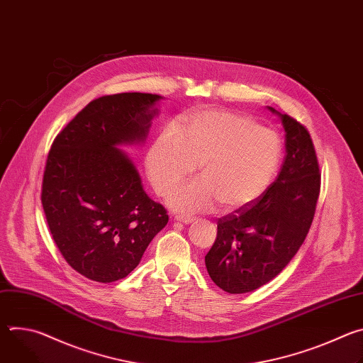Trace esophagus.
I'll use <instances>...</instances> for the list:
<instances>
[{
  "mask_svg": "<svg viewBox=\"0 0 363 363\" xmlns=\"http://www.w3.org/2000/svg\"><path fill=\"white\" fill-rule=\"evenodd\" d=\"M175 220L179 221V223H182V224H189V223H192L195 218H194V217H189V216H182V214H179V216H175Z\"/></svg>",
  "mask_w": 363,
  "mask_h": 363,
  "instance_id": "1",
  "label": "esophagus"
}]
</instances>
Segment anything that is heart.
Returning a JSON list of instances; mask_svg holds the SVG:
<instances>
[{"instance_id":"1","label":"heart","mask_w":363,"mask_h":363,"mask_svg":"<svg viewBox=\"0 0 363 363\" xmlns=\"http://www.w3.org/2000/svg\"><path fill=\"white\" fill-rule=\"evenodd\" d=\"M281 157L279 136L251 118L202 109L186 113L177 132H164L147 152L146 171L160 195H168L199 167L200 178L169 195L171 208L202 213L216 203L241 208L272 184Z\"/></svg>"}]
</instances>
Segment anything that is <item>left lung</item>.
I'll return each instance as SVG.
<instances>
[{"mask_svg": "<svg viewBox=\"0 0 363 363\" xmlns=\"http://www.w3.org/2000/svg\"><path fill=\"white\" fill-rule=\"evenodd\" d=\"M279 115L286 158L276 181L250 203L221 217L205 266L227 293L252 291L273 280L296 255L312 225L320 192L316 150L307 129Z\"/></svg>", "mask_w": 363, "mask_h": 363, "instance_id": "left-lung-1", "label": "left lung"}]
</instances>
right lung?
Returning a JSON list of instances; mask_svg holds the SVG:
<instances>
[{"instance_id":"add662e5","label":"right lung","mask_w":363,"mask_h":363,"mask_svg":"<svg viewBox=\"0 0 363 363\" xmlns=\"http://www.w3.org/2000/svg\"><path fill=\"white\" fill-rule=\"evenodd\" d=\"M160 99L150 93L94 99L48 152L41 203L50 233L72 269L93 281L125 279L169 220L118 147L145 140Z\"/></svg>"}]
</instances>
